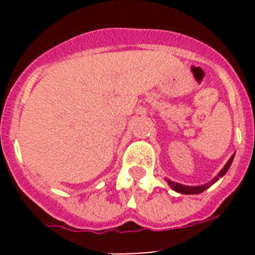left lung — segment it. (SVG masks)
I'll list each match as a JSON object with an SVG mask.
<instances>
[{
    "mask_svg": "<svg viewBox=\"0 0 255 255\" xmlns=\"http://www.w3.org/2000/svg\"><path fill=\"white\" fill-rule=\"evenodd\" d=\"M234 157H235V154L231 155V158L227 161V163L225 164L224 168H222V170L218 172V175L215 177V179H212L211 181L207 182V184H203V185H198V186L182 185V184H179V182H173V181H171V180H168V179H166V181H167L168 185L171 186V189H172V190H175V191H177V193H181V194H199V193H203V191L206 190V189H208L209 186L213 185L216 181H218V179H220V177L224 176L225 173L229 171L231 163H233Z\"/></svg>",
    "mask_w": 255,
    "mask_h": 255,
    "instance_id": "8db88e82",
    "label": "left lung"
}]
</instances>
